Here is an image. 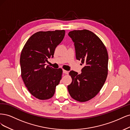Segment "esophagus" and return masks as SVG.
I'll return each instance as SVG.
<instances>
[{"label":"esophagus","mask_w":130,"mask_h":130,"mask_svg":"<svg viewBox=\"0 0 130 130\" xmlns=\"http://www.w3.org/2000/svg\"><path fill=\"white\" fill-rule=\"evenodd\" d=\"M62 72H63L64 74H68V71H67L65 70H62Z\"/></svg>","instance_id":"obj_1"}]
</instances>
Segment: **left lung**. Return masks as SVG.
<instances>
[{
	"label": "left lung",
	"instance_id": "8db88e82",
	"mask_svg": "<svg viewBox=\"0 0 130 130\" xmlns=\"http://www.w3.org/2000/svg\"><path fill=\"white\" fill-rule=\"evenodd\" d=\"M68 35L74 43L76 59L84 65L80 74L73 71L69 72L72 81L68 91L73 99L85 102L99 92L106 81L107 51L101 39L89 30H73Z\"/></svg>",
	"mask_w": 130,
	"mask_h": 130
}]
</instances>
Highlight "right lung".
Here are the masks:
<instances>
[{
	"label": "right lung",
	"mask_w": 130,
	"mask_h": 130,
	"mask_svg": "<svg viewBox=\"0 0 130 130\" xmlns=\"http://www.w3.org/2000/svg\"><path fill=\"white\" fill-rule=\"evenodd\" d=\"M65 34L64 30L37 32L29 38L22 49L21 76L28 91L37 99L52 98L61 80L62 70L45 66V62L53 57L55 48Z\"/></svg>",
	"instance_id": "1"
}]
</instances>
